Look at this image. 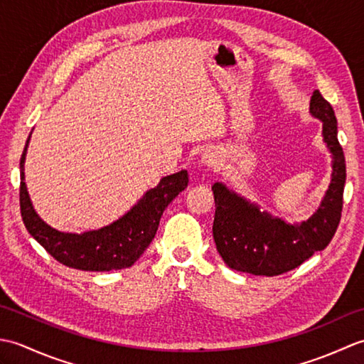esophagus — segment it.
Listing matches in <instances>:
<instances>
[{
    "label": "esophagus",
    "mask_w": 364,
    "mask_h": 364,
    "mask_svg": "<svg viewBox=\"0 0 364 364\" xmlns=\"http://www.w3.org/2000/svg\"><path fill=\"white\" fill-rule=\"evenodd\" d=\"M202 162L205 166L211 167V168H220L222 166V158H220V153L218 150H206L203 154H202Z\"/></svg>",
    "instance_id": "obj_1"
}]
</instances>
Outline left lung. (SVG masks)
<instances>
[{"instance_id":"8db88e82","label":"left lung","mask_w":364,"mask_h":364,"mask_svg":"<svg viewBox=\"0 0 364 364\" xmlns=\"http://www.w3.org/2000/svg\"><path fill=\"white\" fill-rule=\"evenodd\" d=\"M313 117L322 120V137L331 153V183L321 206L301 223H286L259 211L258 205L214 183L213 236L225 264L239 272L274 277L299 267L330 244L341 220L346 159L338 142L335 111L319 90L310 102Z\"/></svg>"}]
</instances>
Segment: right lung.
I'll return each mask as SVG.
<instances>
[{"instance_id": "right-lung-1", "label": "right lung", "mask_w": 364, "mask_h": 364, "mask_svg": "<svg viewBox=\"0 0 364 364\" xmlns=\"http://www.w3.org/2000/svg\"><path fill=\"white\" fill-rule=\"evenodd\" d=\"M29 137L20 159L21 219L29 235L54 259L68 267L89 270V272H107V270L133 266L153 241L161 215L168 203L188 188V170H180L162 178L156 188L146 191L125 215L112 222L111 225L81 235L64 233L51 228L38 218L31 203L25 172H23Z\"/></svg>"}]
</instances>
